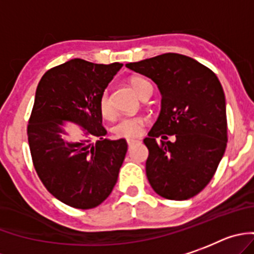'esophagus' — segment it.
Masks as SVG:
<instances>
[{
    "label": "esophagus",
    "mask_w": 254,
    "mask_h": 254,
    "mask_svg": "<svg viewBox=\"0 0 254 254\" xmlns=\"http://www.w3.org/2000/svg\"><path fill=\"white\" fill-rule=\"evenodd\" d=\"M136 141L138 140H135V139H129V140H127V145H129V147H131L132 144H135Z\"/></svg>",
    "instance_id": "obj_1"
}]
</instances>
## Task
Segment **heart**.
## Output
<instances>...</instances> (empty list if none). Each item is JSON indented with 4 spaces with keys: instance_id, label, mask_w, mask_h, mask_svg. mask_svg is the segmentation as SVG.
Here are the masks:
<instances>
[{
    "instance_id": "b5f03b06",
    "label": "heart",
    "mask_w": 254,
    "mask_h": 254,
    "mask_svg": "<svg viewBox=\"0 0 254 254\" xmlns=\"http://www.w3.org/2000/svg\"><path fill=\"white\" fill-rule=\"evenodd\" d=\"M130 86L140 96L141 92L152 84L143 77H132L130 79ZM99 110L102 118L106 120H111L115 116V109H114L113 101H111L110 93L107 90H104L100 95ZM144 125H145V119L143 116H124L115 123V125L113 127V131L119 138H138L143 132Z\"/></svg>"
}]
</instances>
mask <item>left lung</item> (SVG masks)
Segmentation results:
<instances>
[{
    "instance_id": "left-lung-1",
    "label": "left lung",
    "mask_w": 254,
    "mask_h": 254,
    "mask_svg": "<svg viewBox=\"0 0 254 254\" xmlns=\"http://www.w3.org/2000/svg\"><path fill=\"white\" fill-rule=\"evenodd\" d=\"M152 78L162 93V110L148 138L145 173L168 200H187L211 181L228 141L225 96L215 73L190 57L166 53L127 63ZM176 135V141L156 138Z\"/></svg>"
}]
</instances>
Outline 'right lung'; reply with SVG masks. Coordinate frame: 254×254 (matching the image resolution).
<instances>
[{
  "label": "right lung",
  "mask_w": 254,
  "mask_h": 254,
  "mask_svg": "<svg viewBox=\"0 0 254 254\" xmlns=\"http://www.w3.org/2000/svg\"><path fill=\"white\" fill-rule=\"evenodd\" d=\"M122 63L95 64L72 59L50 68L36 88L27 124V141L38 177L63 204L87 210L99 206L113 191L127 150L125 139H105L99 99ZM63 121L88 130V140L65 144Z\"/></svg>",
  "instance_id": "right-lung-1"
}]
</instances>
